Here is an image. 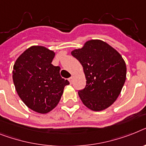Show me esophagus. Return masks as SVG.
Returning <instances> with one entry per match:
<instances>
[{
    "label": "esophagus",
    "mask_w": 146,
    "mask_h": 146,
    "mask_svg": "<svg viewBox=\"0 0 146 146\" xmlns=\"http://www.w3.org/2000/svg\"><path fill=\"white\" fill-rule=\"evenodd\" d=\"M68 80H69V82H70V84H72V83H73V77H70V78H69V79H68Z\"/></svg>",
    "instance_id": "obj_1"
}]
</instances>
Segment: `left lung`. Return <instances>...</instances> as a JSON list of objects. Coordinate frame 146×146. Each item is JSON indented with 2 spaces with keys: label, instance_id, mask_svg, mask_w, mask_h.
<instances>
[{
  "label": "left lung",
  "instance_id": "8db88e82",
  "mask_svg": "<svg viewBox=\"0 0 146 146\" xmlns=\"http://www.w3.org/2000/svg\"><path fill=\"white\" fill-rule=\"evenodd\" d=\"M71 54L82 65L86 85L79 90L87 108L100 111L111 106L120 94L126 79V65L121 55L106 42L90 40Z\"/></svg>",
  "mask_w": 146,
  "mask_h": 146
}]
</instances>
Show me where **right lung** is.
Here are the masks:
<instances>
[{
	"label": "right lung",
	"instance_id": "1",
	"mask_svg": "<svg viewBox=\"0 0 146 146\" xmlns=\"http://www.w3.org/2000/svg\"><path fill=\"white\" fill-rule=\"evenodd\" d=\"M54 56L55 52L44 46H33L13 66V82L18 96L29 108L40 113L52 111L70 84L60 76L59 67L51 64Z\"/></svg>",
	"mask_w": 146,
	"mask_h": 146
}]
</instances>
